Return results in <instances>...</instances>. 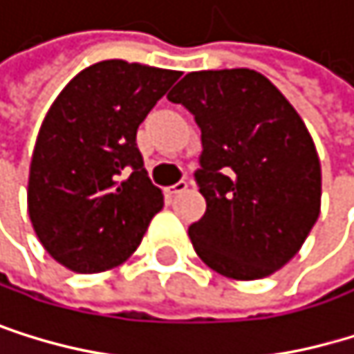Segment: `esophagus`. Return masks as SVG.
Segmentation results:
<instances>
[{
  "instance_id": "1",
  "label": "esophagus",
  "mask_w": 354,
  "mask_h": 354,
  "mask_svg": "<svg viewBox=\"0 0 354 354\" xmlns=\"http://www.w3.org/2000/svg\"><path fill=\"white\" fill-rule=\"evenodd\" d=\"M187 189V181H177L175 185H169L167 187V194H171V196H173V194H181V192H185Z\"/></svg>"
}]
</instances>
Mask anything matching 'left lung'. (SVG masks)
Wrapping results in <instances>:
<instances>
[{"instance_id":"8db88e82","label":"left lung","mask_w":354,"mask_h":354,"mask_svg":"<svg viewBox=\"0 0 354 354\" xmlns=\"http://www.w3.org/2000/svg\"><path fill=\"white\" fill-rule=\"evenodd\" d=\"M169 101L203 133L196 181L207 211L187 230L194 251L234 281L274 274L321 213V162L304 120L253 69L192 71Z\"/></svg>"}]
</instances>
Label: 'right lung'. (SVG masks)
Instances as JSON below:
<instances>
[{
  "instance_id": "add662e5",
  "label": "right lung",
  "mask_w": 354,
  "mask_h": 354,
  "mask_svg": "<svg viewBox=\"0 0 354 354\" xmlns=\"http://www.w3.org/2000/svg\"><path fill=\"white\" fill-rule=\"evenodd\" d=\"M181 73L101 61L50 105L29 167L27 209L61 266L95 274L124 263L165 196L143 169L137 129Z\"/></svg>"
}]
</instances>
